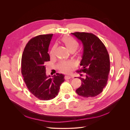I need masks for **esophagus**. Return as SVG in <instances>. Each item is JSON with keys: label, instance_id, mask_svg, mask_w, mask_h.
Returning a JSON list of instances; mask_svg holds the SVG:
<instances>
[{"label": "esophagus", "instance_id": "34e87169", "mask_svg": "<svg viewBox=\"0 0 130 130\" xmlns=\"http://www.w3.org/2000/svg\"><path fill=\"white\" fill-rule=\"evenodd\" d=\"M64 78H65V80H68V79H70L71 78V77L69 76H65Z\"/></svg>", "mask_w": 130, "mask_h": 130}]
</instances>
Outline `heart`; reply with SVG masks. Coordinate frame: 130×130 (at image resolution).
Wrapping results in <instances>:
<instances>
[{"label": "heart", "instance_id": "b5f03b06", "mask_svg": "<svg viewBox=\"0 0 130 130\" xmlns=\"http://www.w3.org/2000/svg\"><path fill=\"white\" fill-rule=\"evenodd\" d=\"M62 41L68 49L70 52H75L78 47V43L77 41L74 40L70 37L64 36L62 39ZM55 48L56 46L54 45L51 48L50 55L51 57H53L55 54ZM75 66L74 62L68 61H62L58 64V68L60 71L65 73H69L71 72L72 68Z\"/></svg>", "mask_w": 130, "mask_h": 130}]
</instances>
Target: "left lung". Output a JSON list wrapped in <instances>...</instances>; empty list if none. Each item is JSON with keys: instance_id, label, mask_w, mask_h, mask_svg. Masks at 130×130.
I'll use <instances>...</instances> for the list:
<instances>
[{"instance_id": "left-lung-1", "label": "left lung", "mask_w": 130, "mask_h": 130, "mask_svg": "<svg viewBox=\"0 0 130 130\" xmlns=\"http://www.w3.org/2000/svg\"><path fill=\"white\" fill-rule=\"evenodd\" d=\"M71 34L82 42L83 46L80 64L82 68L77 72L85 73L84 78L79 77L82 84L76 91L85 98L97 96L102 92L108 78L110 61L107 49L94 34L78 32Z\"/></svg>"}]
</instances>
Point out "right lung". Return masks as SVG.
I'll return each mask as SVG.
<instances>
[{
  "instance_id": "1",
  "label": "right lung",
  "mask_w": 130,
  "mask_h": 130,
  "mask_svg": "<svg viewBox=\"0 0 130 130\" xmlns=\"http://www.w3.org/2000/svg\"><path fill=\"white\" fill-rule=\"evenodd\" d=\"M53 34L39 35L27 44L22 58V74L29 91L42 100L56 97L64 81V75L57 73L53 78L46 73L45 63L50 61L48 48Z\"/></svg>"
}]
</instances>
